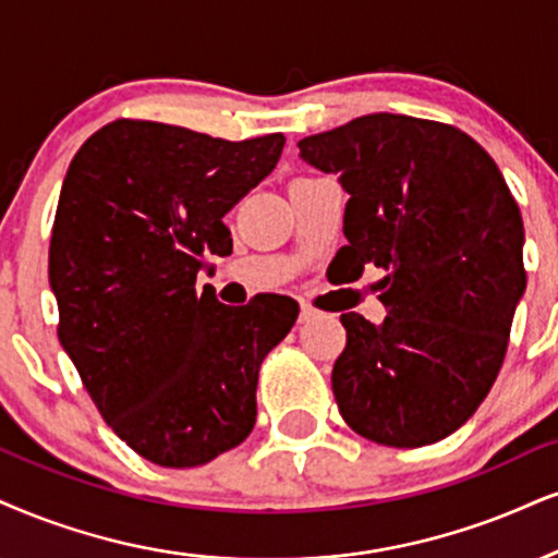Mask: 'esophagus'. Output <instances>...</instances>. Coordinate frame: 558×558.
Here are the masks:
<instances>
[{
	"label": "esophagus",
	"mask_w": 558,
	"mask_h": 558,
	"mask_svg": "<svg viewBox=\"0 0 558 558\" xmlns=\"http://www.w3.org/2000/svg\"><path fill=\"white\" fill-rule=\"evenodd\" d=\"M315 315H318V311H315L313 305H307V302H300V323L311 320V318H315Z\"/></svg>",
	"instance_id": "obj_1"
}]
</instances>
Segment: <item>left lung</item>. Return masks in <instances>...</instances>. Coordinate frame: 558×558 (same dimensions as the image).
<instances>
[{"label": "left lung", "instance_id": "left-lung-1", "mask_svg": "<svg viewBox=\"0 0 558 558\" xmlns=\"http://www.w3.org/2000/svg\"><path fill=\"white\" fill-rule=\"evenodd\" d=\"M298 147L349 194V277L385 271L380 326L341 315L331 385L343 422L377 445L439 442L492 390L527 284L510 185L476 140L414 116H360Z\"/></svg>", "mask_w": 558, "mask_h": 558}]
</instances>
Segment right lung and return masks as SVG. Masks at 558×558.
<instances>
[{
	"label": "right lung",
	"mask_w": 558,
	"mask_h": 558,
	"mask_svg": "<svg viewBox=\"0 0 558 558\" xmlns=\"http://www.w3.org/2000/svg\"><path fill=\"white\" fill-rule=\"evenodd\" d=\"M281 149L284 134L227 142L119 119L69 162L48 247L59 341L106 424L162 469L251 435L260 362L300 315L284 294L230 307L196 292L204 253H232L222 217Z\"/></svg>",
	"instance_id": "1"
}]
</instances>
